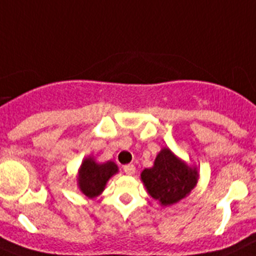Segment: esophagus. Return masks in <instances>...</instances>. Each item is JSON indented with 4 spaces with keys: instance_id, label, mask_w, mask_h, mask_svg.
Listing matches in <instances>:
<instances>
[{
    "instance_id": "esophagus-1",
    "label": "esophagus",
    "mask_w": 256,
    "mask_h": 256,
    "mask_svg": "<svg viewBox=\"0 0 256 256\" xmlns=\"http://www.w3.org/2000/svg\"><path fill=\"white\" fill-rule=\"evenodd\" d=\"M123 171H124V174H134V172H136L134 164H126V166L123 167Z\"/></svg>"
}]
</instances>
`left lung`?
<instances>
[{"instance_id":"left-lung-1","label":"left lung","mask_w":256,"mask_h":256,"mask_svg":"<svg viewBox=\"0 0 256 256\" xmlns=\"http://www.w3.org/2000/svg\"><path fill=\"white\" fill-rule=\"evenodd\" d=\"M140 180L153 198L162 206H170L194 188L198 172L164 147L156 157L153 167L143 170Z\"/></svg>"}]
</instances>
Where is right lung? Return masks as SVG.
Segmentation results:
<instances>
[{"mask_svg": "<svg viewBox=\"0 0 256 256\" xmlns=\"http://www.w3.org/2000/svg\"><path fill=\"white\" fill-rule=\"evenodd\" d=\"M116 172L118 166L114 162L108 160L106 163H98L89 156L82 160L79 168L78 186L85 196L94 198L104 191L108 180Z\"/></svg>", "mask_w": 256, "mask_h": 256, "instance_id": "right-lung-1", "label": "right lung"}]
</instances>
